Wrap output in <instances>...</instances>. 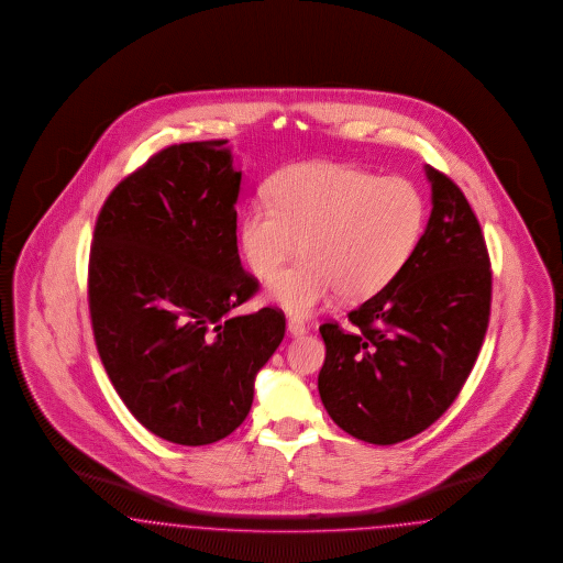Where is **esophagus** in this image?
Instances as JSON below:
<instances>
[{
  "instance_id": "obj_1",
  "label": "esophagus",
  "mask_w": 563,
  "mask_h": 563,
  "mask_svg": "<svg viewBox=\"0 0 563 563\" xmlns=\"http://www.w3.org/2000/svg\"><path fill=\"white\" fill-rule=\"evenodd\" d=\"M287 331H289V335H292V338H301L306 333V324L301 320H297V318H289L287 320Z\"/></svg>"
}]
</instances>
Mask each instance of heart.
Here are the masks:
<instances>
[{"label": "heart", "mask_w": 563, "mask_h": 563, "mask_svg": "<svg viewBox=\"0 0 563 563\" xmlns=\"http://www.w3.org/2000/svg\"><path fill=\"white\" fill-rule=\"evenodd\" d=\"M267 201L249 205L239 224V247L249 271L278 272L268 295L297 316L312 314L339 291L362 301L385 289L419 247L428 199L415 181L383 178L347 163L306 161L272 176Z\"/></svg>", "instance_id": "obj_1"}]
</instances>
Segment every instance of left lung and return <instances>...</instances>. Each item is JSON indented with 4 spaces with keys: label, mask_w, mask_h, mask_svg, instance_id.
Here are the masks:
<instances>
[{
    "label": "left lung",
    "mask_w": 563,
    "mask_h": 563,
    "mask_svg": "<svg viewBox=\"0 0 563 563\" xmlns=\"http://www.w3.org/2000/svg\"><path fill=\"white\" fill-rule=\"evenodd\" d=\"M431 181L428 228L402 272L347 314L324 322L318 375L339 428L368 444H398L435 423L477 361L490 320L493 271L472 205L446 174Z\"/></svg>",
    "instance_id": "obj_1"
}]
</instances>
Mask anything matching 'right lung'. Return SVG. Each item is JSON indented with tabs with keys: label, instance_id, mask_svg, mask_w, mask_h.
<instances>
[{
	"label": "right lung",
	"instance_id": "add662e5",
	"mask_svg": "<svg viewBox=\"0 0 563 563\" xmlns=\"http://www.w3.org/2000/svg\"><path fill=\"white\" fill-rule=\"evenodd\" d=\"M228 140L174 144L119 181L90 249L88 303L119 398L158 438L202 446L239 428L285 314L234 310L260 283L236 247Z\"/></svg>",
	"mask_w": 563,
	"mask_h": 563
}]
</instances>
